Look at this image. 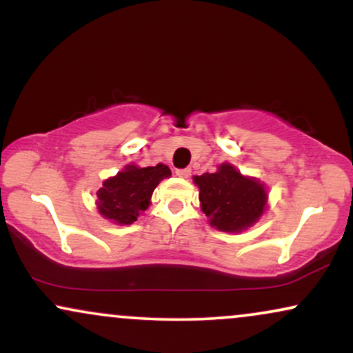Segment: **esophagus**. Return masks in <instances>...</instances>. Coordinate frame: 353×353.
Wrapping results in <instances>:
<instances>
[{
    "instance_id": "34e87169",
    "label": "esophagus",
    "mask_w": 353,
    "mask_h": 353,
    "mask_svg": "<svg viewBox=\"0 0 353 353\" xmlns=\"http://www.w3.org/2000/svg\"><path fill=\"white\" fill-rule=\"evenodd\" d=\"M190 172H192V171H190L189 168H185V169H177V171H176L177 176L182 177V179H187V177L190 176Z\"/></svg>"
}]
</instances>
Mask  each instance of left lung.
<instances>
[{
  "mask_svg": "<svg viewBox=\"0 0 353 353\" xmlns=\"http://www.w3.org/2000/svg\"><path fill=\"white\" fill-rule=\"evenodd\" d=\"M194 184L200 190V208L218 231H246L267 210L269 194L264 182L244 176L230 163H221L215 172L194 176Z\"/></svg>",
  "mask_w": 353,
  "mask_h": 353,
  "instance_id": "1",
  "label": "left lung"
}]
</instances>
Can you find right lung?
<instances>
[{
	"mask_svg": "<svg viewBox=\"0 0 353 353\" xmlns=\"http://www.w3.org/2000/svg\"><path fill=\"white\" fill-rule=\"evenodd\" d=\"M169 176L171 169L163 163L148 168L127 164L96 192L97 212L114 225H132L148 210L153 190Z\"/></svg>",
	"mask_w": 353,
	"mask_h": 353,
	"instance_id": "add662e5",
	"label": "right lung"
}]
</instances>
